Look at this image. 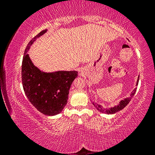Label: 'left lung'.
<instances>
[{"mask_svg": "<svg viewBox=\"0 0 155 155\" xmlns=\"http://www.w3.org/2000/svg\"><path fill=\"white\" fill-rule=\"evenodd\" d=\"M139 79H140V77H138V79L137 81V85H138V82H139ZM136 90H137V88H135L133 91L132 92V94H130V96L129 98H127L124 99V101H122L120 102L119 104H117V106H115L114 107H111V108L109 109H104L103 107L100 104H98L96 103H93V104L94 105V107H96V109H98L100 112L104 113V114H115V113L118 112L120 110H122V109H124V107L127 105V104L129 103V102L130 101V100L133 98V96L135 95V94L136 92Z\"/></svg>", "mask_w": 155, "mask_h": 155, "instance_id": "8db88e82", "label": "left lung"}]
</instances>
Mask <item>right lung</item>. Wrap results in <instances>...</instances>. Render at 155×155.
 <instances>
[{"mask_svg":"<svg viewBox=\"0 0 155 155\" xmlns=\"http://www.w3.org/2000/svg\"><path fill=\"white\" fill-rule=\"evenodd\" d=\"M47 31H41L31 40L25 48L22 64V81L28 101L39 111L46 115L61 113L66 105L69 90L78 76L77 71L41 72L31 61L27 54L30 46Z\"/></svg>","mask_w":155,"mask_h":155,"instance_id":"right-lung-1","label":"right lung"}]
</instances>
